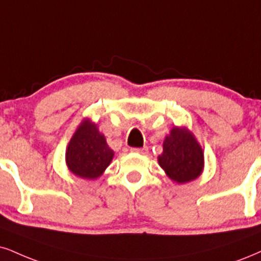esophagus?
<instances>
[{
	"label": "esophagus",
	"instance_id": "34e87169",
	"mask_svg": "<svg viewBox=\"0 0 261 261\" xmlns=\"http://www.w3.org/2000/svg\"><path fill=\"white\" fill-rule=\"evenodd\" d=\"M132 152H137V153H141V155H145L149 151V147L147 146H143V147H132L130 149Z\"/></svg>",
	"mask_w": 261,
	"mask_h": 261
}]
</instances>
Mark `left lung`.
I'll return each mask as SVG.
<instances>
[{
    "label": "left lung",
    "mask_w": 261,
    "mask_h": 261,
    "mask_svg": "<svg viewBox=\"0 0 261 261\" xmlns=\"http://www.w3.org/2000/svg\"><path fill=\"white\" fill-rule=\"evenodd\" d=\"M159 163L170 179L182 184L201 174L203 151L188 129L174 127L166 137Z\"/></svg>",
    "instance_id": "1"
}]
</instances>
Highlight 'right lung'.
I'll list each match as a JSON object with an SVG mask.
<instances>
[{
  "instance_id": "add662e5",
  "label": "right lung",
  "mask_w": 261,
  "mask_h": 261,
  "mask_svg": "<svg viewBox=\"0 0 261 261\" xmlns=\"http://www.w3.org/2000/svg\"><path fill=\"white\" fill-rule=\"evenodd\" d=\"M112 157L114 151L108 146L105 137L94 123L87 120L70 140L66 151V165L80 178L95 179L110 165Z\"/></svg>"
}]
</instances>
